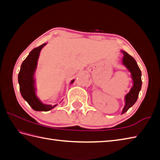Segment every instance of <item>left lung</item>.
<instances>
[{"label":"left lung","mask_w":160,"mask_h":160,"mask_svg":"<svg viewBox=\"0 0 160 160\" xmlns=\"http://www.w3.org/2000/svg\"><path fill=\"white\" fill-rule=\"evenodd\" d=\"M122 52L123 53L122 63L131 72L132 82H133V85H132L130 91L125 96V105L122 112V114H123L125 112H127L129 109V108H131L137 101L139 93L141 90L142 82L141 79L142 73L136 61L126 52L122 51Z\"/></svg>","instance_id":"8db88e82"}]
</instances>
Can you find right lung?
Returning <instances> with one entry per match:
<instances>
[{
    "instance_id": "add662e5",
    "label": "right lung",
    "mask_w": 160,
    "mask_h": 160,
    "mask_svg": "<svg viewBox=\"0 0 160 160\" xmlns=\"http://www.w3.org/2000/svg\"><path fill=\"white\" fill-rule=\"evenodd\" d=\"M46 45L47 43H44L33 49L29 53L21 64L18 78L20 91L22 98L28 102L29 106L36 111H48L56 106L43 104L36 94L34 73L40 51ZM74 80L71 81V84H72Z\"/></svg>"
}]
</instances>
